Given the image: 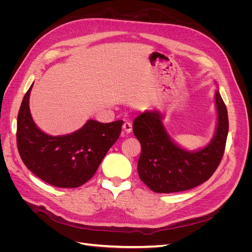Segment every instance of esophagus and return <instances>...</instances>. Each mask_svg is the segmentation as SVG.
I'll return each mask as SVG.
<instances>
[{
	"label": "esophagus",
	"instance_id": "esophagus-1",
	"mask_svg": "<svg viewBox=\"0 0 252 252\" xmlns=\"http://www.w3.org/2000/svg\"><path fill=\"white\" fill-rule=\"evenodd\" d=\"M123 130L126 133H130L132 131V125L130 122H125V123L123 124Z\"/></svg>",
	"mask_w": 252,
	"mask_h": 252
}]
</instances>
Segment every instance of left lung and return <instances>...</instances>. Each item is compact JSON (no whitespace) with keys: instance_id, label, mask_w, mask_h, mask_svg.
Listing matches in <instances>:
<instances>
[{"instance_id":"obj_1","label":"left lung","mask_w":252,"mask_h":252,"mask_svg":"<svg viewBox=\"0 0 252 252\" xmlns=\"http://www.w3.org/2000/svg\"><path fill=\"white\" fill-rule=\"evenodd\" d=\"M218 127L212 141L194 152L174 144L162 124L158 111H145L133 121V133L141 143L140 179L152 191L171 193L201 185L215 173L225 151L228 113L219 90L216 93Z\"/></svg>"}]
</instances>
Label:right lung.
Here are the masks:
<instances>
[{
    "mask_svg": "<svg viewBox=\"0 0 252 252\" xmlns=\"http://www.w3.org/2000/svg\"><path fill=\"white\" fill-rule=\"evenodd\" d=\"M32 85L24 95L18 114L17 145L22 161L37 178L52 186H82L94 177L107 151L118 141L124 122L104 124L89 120L71 134H46L35 126L30 114Z\"/></svg>",
    "mask_w": 252,
    "mask_h": 252,
    "instance_id": "1",
    "label": "right lung"
}]
</instances>
